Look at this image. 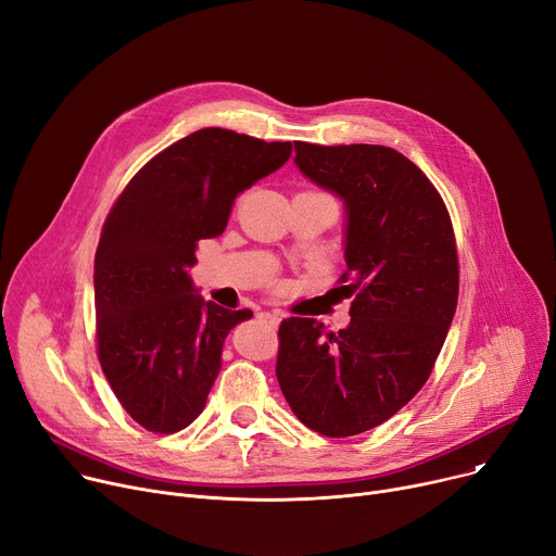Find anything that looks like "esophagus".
Here are the masks:
<instances>
[{
	"label": "esophagus",
	"instance_id": "34e87169",
	"mask_svg": "<svg viewBox=\"0 0 556 556\" xmlns=\"http://www.w3.org/2000/svg\"><path fill=\"white\" fill-rule=\"evenodd\" d=\"M257 320L269 323V325H274V328H276V325L280 323V316H278V314H271V312H260V314H257Z\"/></svg>",
	"mask_w": 556,
	"mask_h": 556
}]
</instances>
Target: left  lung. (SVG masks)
<instances>
[{
    "label": "left lung",
    "instance_id": "left-lung-1",
    "mask_svg": "<svg viewBox=\"0 0 556 556\" xmlns=\"http://www.w3.org/2000/svg\"><path fill=\"white\" fill-rule=\"evenodd\" d=\"M299 170L345 204L343 296L350 325L280 323L276 377L307 429L370 431L427 383L458 305V251L448 211L410 159L386 146L296 141Z\"/></svg>",
    "mask_w": 556,
    "mask_h": 556
}]
</instances>
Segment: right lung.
Segmentation results:
<instances>
[{
	"label": "right lung",
	"mask_w": 556,
	"mask_h": 556,
	"mask_svg": "<svg viewBox=\"0 0 556 556\" xmlns=\"http://www.w3.org/2000/svg\"><path fill=\"white\" fill-rule=\"evenodd\" d=\"M289 154V141L204 127L150 159L112 206L93 260L98 358L143 429L177 433L204 410L224 339L253 312L200 296L188 274L194 249Z\"/></svg>",
	"instance_id": "add662e5"
}]
</instances>
